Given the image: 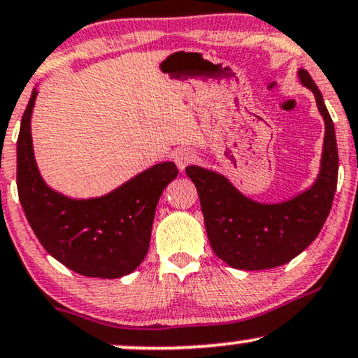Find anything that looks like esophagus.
I'll return each instance as SVG.
<instances>
[{
  "label": "esophagus",
  "instance_id": "1",
  "mask_svg": "<svg viewBox=\"0 0 358 358\" xmlns=\"http://www.w3.org/2000/svg\"><path fill=\"white\" fill-rule=\"evenodd\" d=\"M195 160H196V155L190 152V150H182V152H178L175 155V163L180 170H185V168H187L188 165H192Z\"/></svg>",
  "mask_w": 358,
  "mask_h": 358
}]
</instances>
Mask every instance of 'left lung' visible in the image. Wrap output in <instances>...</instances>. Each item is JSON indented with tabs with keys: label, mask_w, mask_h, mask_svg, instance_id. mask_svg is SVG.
I'll use <instances>...</instances> for the list:
<instances>
[{
	"label": "left lung",
	"mask_w": 358,
	"mask_h": 358,
	"mask_svg": "<svg viewBox=\"0 0 358 358\" xmlns=\"http://www.w3.org/2000/svg\"><path fill=\"white\" fill-rule=\"evenodd\" d=\"M299 78L315 94L325 122L320 173L308 190L282 203H258L217 171L196 165L185 170L200 196L215 255L234 268L266 270L288 264L317 238L330 213L338 178L334 122L308 71L299 70Z\"/></svg>",
	"instance_id": "1"
}]
</instances>
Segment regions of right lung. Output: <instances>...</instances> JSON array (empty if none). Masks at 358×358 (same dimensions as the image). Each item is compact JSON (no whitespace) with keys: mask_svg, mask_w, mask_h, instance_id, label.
I'll return each mask as SVG.
<instances>
[{"mask_svg":"<svg viewBox=\"0 0 358 358\" xmlns=\"http://www.w3.org/2000/svg\"><path fill=\"white\" fill-rule=\"evenodd\" d=\"M33 90L16 143V183L28 223L51 257L73 272L120 278L143 262L155 210L163 190L178 175L173 162L141 171L108 195L88 200L64 196L45 183L34 162Z\"/></svg>","mask_w":358,"mask_h":358,"instance_id":"obj_1","label":"right lung"}]
</instances>
